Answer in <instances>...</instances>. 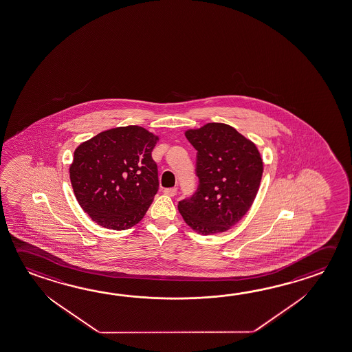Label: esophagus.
<instances>
[{"instance_id": "obj_1", "label": "esophagus", "mask_w": 352, "mask_h": 352, "mask_svg": "<svg viewBox=\"0 0 352 352\" xmlns=\"http://www.w3.org/2000/svg\"><path fill=\"white\" fill-rule=\"evenodd\" d=\"M163 192L168 195V197H175L177 192H178V189L177 188H168V189H164Z\"/></svg>"}]
</instances>
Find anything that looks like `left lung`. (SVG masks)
Listing matches in <instances>:
<instances>
[{"label":"left lung","mask_w":352,"mask_h":352,"mask_svg":"<svg viewBox=\"0 0 352 352\" xmlns=\"http://www.w3.org/2000/svg\"><path fill=\"white\" fill-rule=\"evenodd\" d=\"M197 149L199 186L179 201L184 221L200 234L228 231L251 208L259 189L263 162L256 144L226 124L185 131Z\"/></svg>","instance_id":"8db88e82"}]
</instances>
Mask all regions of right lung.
Masks as SVG:
<instances>
[{
    "mask_svg": "<svg viewBox=\"0 0 352 352\" xmlns=\"http://www.w3.org/2000/svg\"><path fill=\"white\" fill-rule=\"evenodd\" d=\"M158 140L143 127L126 126L100 132L75 149L70 182L93 221L120 231L142 220L160 186L152 160Z\"/></svg>",
    "mask_w": 352,
    "mask_h": 352,
    "instance_id": "1",
    "label": "right lung"
}]
</instances>
